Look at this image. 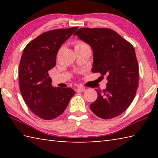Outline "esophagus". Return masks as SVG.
I'll return each instance as SVG.
<instances>
[{
    "label": "esophagus",
    "mask_w": 158,
    "mask_h": 158,
    "mask_svg": "<svg viewBox=\"0 0 158 158\" xmlns=\"http://www.w3.org/2000/svg\"><path fill=\"white\" fill-rule=\"evenodd\" d=\"M85 90V88H83V87H79L78 89H77V92H84Z\"/></svg>",
    "instance_id": "esophagus-1"
}]
</instances>
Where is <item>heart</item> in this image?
<instances>
[{
  "label": "heart",
  "instance_id": "obj_1",
  "mask_svg": "<svg viewBox=\"0 0 158 158\" xmlns=\"http://www.w3.org/2000/svg\"><path fill=\"white\" fill-rule=\"evenodd\" d=\"M86 46H87V45L85 44V43H84L83 42L78 41L75 43V45H74V48L77 49V48H81V47H86Z\"/></svg>",
  "mask_w": 158,
  "mask_h": 158
}]
</instances>
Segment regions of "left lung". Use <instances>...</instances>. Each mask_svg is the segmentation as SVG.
<instances>
[{"instance_id":"left-lung-1","label":"left lung","mask_w":158,"mask_h":158,"mask_svg":"<svg viewBox=\"0 0 158 158\" xmlns=\"http://www.w3.org/2000/svg\"><path fill=\"white\" fill-rule=\"evenodd\" d=\"M74 35L91 47L93 73L107 76L106 89L96 90L98 98L90 109L103 119L119 116L132 103L138 86L139 67L133 46L109 28H83Z\"/></svg>"}]
</instances>
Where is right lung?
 Returning a JSON list of instances; mask_svg holds the SVG:
<instances>
[{
    "instance_id": "1",
    "label": "right lung",
    "mask_w": 158,
    "mask_h": 158,
    "mask_svg": "<svg viewBox=\"0 0 158 158\" xmlns=\"http://www.w3.org/2000/svg\"><path fill=\"white\" fill-rule=\"evenodd\" d=\"M77 28L45 32L23 49L19 69L20 91L26 105L40 118L52 120L59 116L74 94L70 88L53 87L49 71L56 65L61 45Z\"/></svg>"
}]
</instances>
